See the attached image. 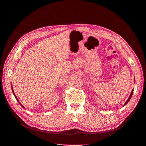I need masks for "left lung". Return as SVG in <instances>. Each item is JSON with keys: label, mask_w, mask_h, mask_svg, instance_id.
I'll use <instances>...</instances> for the list:
<instances>
[{"label": "left lung", "mask_w": 146, "mask_h": 146, "mask_svg": "<svg viewBox=\"0 0 146 146\" xmlns=\"http://www.w3.org/2000/svg\"><path fill=\"white\" fill-rule=\"evenodd\" d=\"M133 90L131 91V94H130V97L129 98V99H128V100H127V102H126L124 104V105H125L128 102H129L130 101V100L131 99V96H132V95H133Z\"/></svg>", "instance_id": "8db88e82"}]
</instances>
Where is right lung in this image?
I'll return each instance as SVG.
<instances>
[{
  "label": "right lung",
  "mask_w": 146,
  "mask_h": 146,
  "mask_svg": "<svg viewBox=\"0 0 146 146\" xmlns=\"http://www.w3.org/2000/svg\"><path fill=\"white\" fill-rule=\"evenodd\" d=\"M11 90H12V91H13V94H14V96H15V98H16V99L17 100V102H19V104L22 106V107H23V108H24V107H23V105H22L20 102H19V100H18V99H17V97L16 96V95H15V92H14V91H13V87H12V84H11Z\"/></svg>",
  "instance_id": "1"
}]
</instances>
